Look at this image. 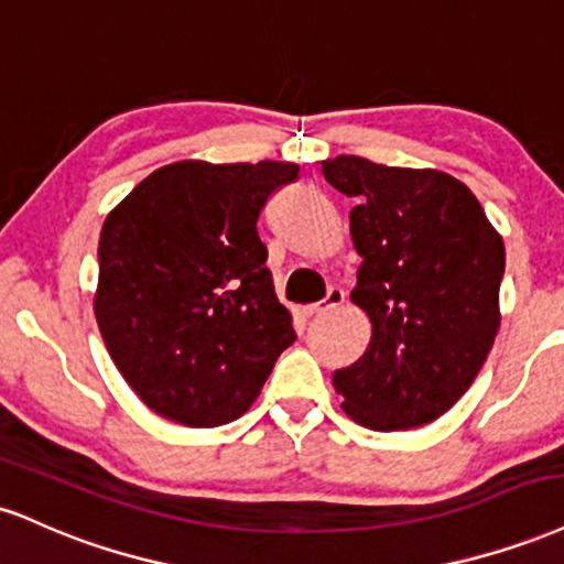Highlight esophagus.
Segmentation results:
<instances>
[{"mask_svg":"<svg viewBox=\"0 0 564 564\" xmlns=\"http://www.w3.org/2000/svg\"><path fill=\"white\" fill-rule=\"evenodd\" d=\"M343 303H346V293H343L340 288H329L327 295H324V301L314 303V306H308V314H311V316H314V314H316V316L327 314V311L343 306Z\"/></svg>","mask_w":564,"mask_h":564,"instance_id":"obj_1","label":"esophagus"}]
</instances>
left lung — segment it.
Instances as JSON below:
<instances>
[{"instance_id":"8db88e82","label":"left lung","mask_w":564,"mask_h":564,"mask_svg":"<svg viewBox=\"0 0 564 564\" xmlns=\"http://www.w3.org/2000/svg\"><path fill=\"white\" fill-rule=\"evenodd\" d=\"M322 174L356 200L350 301L372 322L361 359L333 375L343 412L380 433L427 425L491 354L505 240L467 184L443 171L337 155Z\"/></svg>"}]
</instances>
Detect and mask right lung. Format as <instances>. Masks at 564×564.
<instances>
[{
	"label": "right lung",
	"instance_id": "add662e5",
	"mask_svg": "<svg viewBox=\"0 0 564 564\" xmlns=\"http://www.w3.org/2000/svg\"><path fill=\"white\" fill-rule=\"evenodd\" d=\"M297 174L280 161H178L105 218L95 316L112 364L155 414L227 425L293 346L256 224Z\"/></svg>",
	"mask_w": 564,
	"mask_h": 564
}]
</instances>
